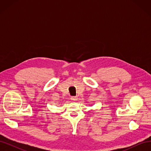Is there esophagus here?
<instances>
[{
	"mask_svg": "<svg viewBox=\"0 0 151 151\" xmlns=\"http://www.w3.org/2000/svg\"><path fill=\"white\" fill-rule=\"evenodd\" d=\"M70 99L72 100V101H76V100L77 99V97H76V96H71Z\"/></svg>",
	"mask_w": 151,
	"mask_h": 151,
	"instance_id": "obj_1",
	"label": "esophagus"
}]
</instances>
